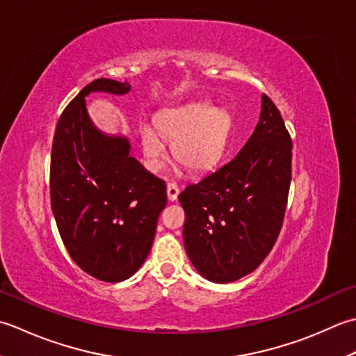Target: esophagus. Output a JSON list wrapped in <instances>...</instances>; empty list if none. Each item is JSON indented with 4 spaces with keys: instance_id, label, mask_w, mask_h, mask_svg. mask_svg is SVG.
Returning a JSON list of instances; mask_svg holds the SVG:
<instances>
[{
    "instance_id": "1",
    "label": "esophagus",
    "mask_w": 356,
    "mask_h": 356,
    "mask_svg": "<svg viewBox=\"0 0 356 356\" xmlns=\"http://www.w3.org/2000/svg\"><path fill=\"white\" fill-rule=\"evenodd\" d=\"M179 193V187L177 183H168V198L169 201H177Z\"/></svg>"
}]
</instances>
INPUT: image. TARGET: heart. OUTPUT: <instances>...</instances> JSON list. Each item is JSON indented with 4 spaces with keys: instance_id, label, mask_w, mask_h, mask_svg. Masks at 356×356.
I'll return each mask as SVG.
<instances>
[{
    "instance_id": "b5f03b06",
    "label": "heart",
    "mask_w": 356,
    "mask_h": 356,
    "mask_svg": "<svg viewBox=\"0 0 356 356\" xmlns=\"http://www.w3.org/2000/svg\"><path fill=\"white\" fill-rule=\"evenodd\" d=\"M155 129L143 126V154L152 170L163 168L165 141L172 140V155L187 170L202 173L213 169L226 150L232 117L207 101H192L168 107L155 115Z\"/></svg>"
}]
</instances>
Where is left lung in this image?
I'll return each mask as SVG.
<instances>
[{"label": "left lung", "mask_w": 356, "mask_h": 356, "mask_svg": "<svg viewBox=\"0 0 356 356\" xmlns=\"http://www.w3.org/2000/svg\"><path fill=\"white\" fill-rule=\"evenodd\" d=\"M290 179L292 138L264 93L245 146L178 197L186 213V252L202 277L226 284L263 263L284 221Z\"/></svg>", "instance_id": "left-lung-1"}]
</instances>
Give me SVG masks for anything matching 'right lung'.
<instances>
[{
    "label": "right lung",
    "mask_w": 356,
    "mask_h": 356,
    "mask_svg": "<svg viewBox=\"0 0 356 356\" xmlns=\"http://www.w3.org/2000/svg\"><path fill=\"white\" fill-rule=\"evenodd\" d=\"M129 83L98 78L64 108L50 155V202L72 259L93 278L132 277L154 244L165 184L130 156L127 138L107 136L87 117L90 92L124 95Z\"/></svg>",
    "instance_id": "1"
}]
</instances>
